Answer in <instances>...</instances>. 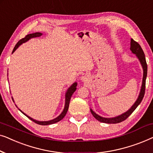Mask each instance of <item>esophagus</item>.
<instances>
[{
	"label": "esophagus",
	"instance_id": "esophagus-1",
	"mask_svg": "<svg viewBox=\"0 0 153 153\" xmlns=\"http://www.w3.org/2000/svg\"><path fill=\"white\" fill-rule=\"evenodd\" d=\"M81 79H82L83 81H86L88 79H87V77L85 76H83L82 77H81Z\"/></svg>",
	"mask_w": 153,
	"mask_h": 153
}]
</instances>
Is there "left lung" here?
Masks as SVG:
<instances>
[{"label":"left lung","mask_w":153,"mask_h":153,"mask_svg":"<svg viewBox=\"0 0 153 153\" xmlns=\"http://www.w3.org/2000/svg\"><path fill=\"white\" fill-rule=\"evenodd\" d=\"M130 50L133 53H134L137 55V56L139 58V60L141 62V64L142 67H143V83H142V86L141 89V92H140L139 96L138 97V99L134 105L131 106V107L129 108V109L127 111V112L124 113L120 116L115 117V118H103V117L100 116L99 115L96 114L95 112L93 111V110L91 109V114H93V116L95 117V118L97 119L98 121L102 123H108V124H115V123H119L123 122L125 120L128 118V117L130 116V115L132 114L134 111L138 106L139 105V104L141 103L142 100L144 97V95H145V90H146V76H147V63H146V57L145 54H144V52L141 47V46L137 42L134 40L133 39H131V47Z\"/></svg>","instance_id":"obj_1"}]
</instances>
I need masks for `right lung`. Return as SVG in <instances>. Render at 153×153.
Masks as SVG:
<instances>
[{"label":"right lung","mask_w":153,"mask_h":153,"mask_svg":"<svg viewBox=\"0 0 153 153\" xmlns=\"http://www.w3.org/2000/svg\"><path fill=\"white\" fill-rule=\"evenodd\" d=\"M42 35V33H32V34H29V35H27L26 37H24V38H22V39H20L19 41L17 43H16V45H15V47H14L13 51H12V53L14 52V51L17 49V48L19 47V46L22 45V43L28 41V39H30V38H33V37H39L41 36V35ZM76 85H77V83H73L72 85V86H71L70 88L68 90V91H67L66 93V95H65V108H64V110L62 112V114L60 115L59 116H58L57 118L53 119V120H49V121H37V120H35L34 119L31 118L30 117H29L27 116L24 114V113H23L25 116L28 117L29 119H30L31 120L33 121V122L37 123V124L38 125H51V124H53V123H58L59 122L60 120H61L62 118H64L65 116V115L67 114V112H68V108H69V104H70V99H71V97H72V94L74 93V91H76Z\"/></svg>","instance_id":"right-lung-1"}]
</instances>
